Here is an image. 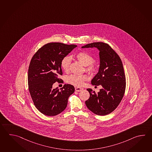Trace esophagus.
<instances>
[{
	"label": "esophagus",
	"mask_w": 152,
	"mask_h": 152,
	"mask_svg": "<svg viewBox=\"0 0 152 152\" xmlns=\"http://www.w3.org/2000/svg\"><path fill=\"white\" fill-rule=\"evenodd\" d=\"M83 90V88H80V87H76L75 88V90L78 92L81 91L82 90Z\"/></svg>",
	"instance_id": "esophagus-1"
}]
</instances>
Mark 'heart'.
I'll return each mask as SVG.
<instances>
[{
	"label": "heart",
	"mask_w": 152,
	"mask_h": 152,
	"mask_svg": "<svg viewBox=\"0 0 152 152\" xmlns=\"http://www.w3.org/2000/svg\"><path fill=\"white\" fill-rule=\"evenodd\" d=\"M75 57L78 61L84 66H87L86 70L89 72H93L95 70V67L93 63L94 58L90 54L86 52L81 51L75 55ZM71 58L70 56H66L63 58L61 61V65L62 69L65 71H68L71 64ZM88 79L86 75H72L67 78V82L75 86L81 87L84 83V81Z\"/></svg>",
	"instance_id": "1"
}]
</instances>
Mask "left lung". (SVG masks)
Wrapping results in <instances>:
<instances>
[{"mask_svg":"<svg viewBox=\"0 0 152 152\" xmlns=\"http://www.w3.org/2000/svg\"><path fill=\"white\" fill-rule=\"evenodd\" d=\"M90 48H96L99 51V69L91 83L101 85L102 88L97 93L87 89L90 97L86 104L94 114L104 116L114 111L124 97L126 89L124 69L120 57L108 44L95 42L82 47Z\"/></svg>","mask_w":152,"mask_h":152,"instance_id":"obj_1","label":"left lung"}]
</instances>
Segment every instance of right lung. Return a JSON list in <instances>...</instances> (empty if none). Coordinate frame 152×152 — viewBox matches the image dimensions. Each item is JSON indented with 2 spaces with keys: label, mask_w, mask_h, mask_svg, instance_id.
<instances>
[{
  "label": "right lung",
  "mask_w": 152,
  "mask_h": 152,
  "mask_svg": "<svg viewBox=\"0 0 152 152\" xmlns=\"http://www.w3.org/2000/svg\"><path fill=\"white\" fill-rule=\"evenodd\" d=\"M76 45L50 43L44 45L32 57L28 70V90L35 107L42 114L53 116L66 107L69 96L75 91L71 84H64L60 90L53 89L62 75L61 61Z\"/></svg>",
  "instance_id": "1"
}]
</instances>
